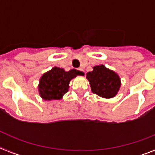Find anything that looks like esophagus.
I'll list each match as a JSON object with an SVG mask.
<instances>
[{"label": "esophagus", "mask_w": 155, "mask_h": 155, "mask_svg": "<svg viewBox=\"0 0 155 155\" xmlns=\"http://www.w3.org/2000/svg\"><path fill=\"white\" fill-rule=\"evenodd\" d=\"M79 71H81V72H83V73H84V70H83V69H82V68H79Z\"/></svg>", "instance_id": "1"}]
</instances>
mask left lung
<instances>
[{
	"mask_svg": "<svg viewBox=\"0 0 155 155\" xmlns=\"http://www.w3.org/2000/svg\"><path fill=\"white\" fill-rule=\"evenodd\" d=\"M86 78L89 81L91 91L102 98H113L120 91V76L103 64L93 67V71L87 72Z\"/></svg>",
	"mask_w": 155,
	"mask_h": 155,
	"instance_id": "8db88e82",
	"label": "left lung"
}]
</instances>
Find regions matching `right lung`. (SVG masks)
Segmentation results:
<instances>
[{"label":"right lung","mask_w":155,"mask_h":155,"mask_svg":"<svg viewBox=\"0 0 155 155\" xmlns=\"http://www.w3.org/2000/svg\"><path fill=\"white\" fill-rule=\"evenodd\" d=\"M84 74L78 70L65 71L63 68L54 67L43 74L39 79L38 85L39 95L46 101L62 99L69 89L70 81L77 76Z\"/></svg>","instance_id":"obj_1"}]
</instances>
